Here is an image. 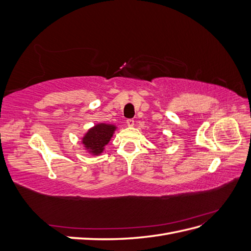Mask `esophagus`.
Segmentation results:
<instances>
[{
    "label": "esophagus",
    "mask_w": 251,
    "mask_h": 251,
    "mask_svg": "<svg viewBox=\"0 0 251 251\" xmlns=\"http://www.w3.org/2000/svg\"><path fill=\"white\" fill-rule=\"evenodd\" d=\"M126 125H127L128 126H134V119H132V118L126 119Z\"/></svg>",
    "instance_id": "obj_1"
}]
</instances>
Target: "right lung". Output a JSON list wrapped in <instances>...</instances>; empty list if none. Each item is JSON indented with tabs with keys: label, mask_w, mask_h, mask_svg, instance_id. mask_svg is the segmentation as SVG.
<instances>
[{
	"label": "right lung",
	"mask_w": 251,
	"mask_h": 251,
	"mask_svg": "<svg viewBox=\"0 0 251 251\" xmlns=\"http://www.w3.org/2000/svg\"><path fill=\"white\" fill-rule=\"evenodd\" d=\"M115 128V126L112 125H96L94 127L90 128L85 135V137L82 138V143L85 144V148L89 150L90 153L100 155L105 144H108L110 141Z\"/></svg>",
	"instance_id": "1"
}]
</instances>
